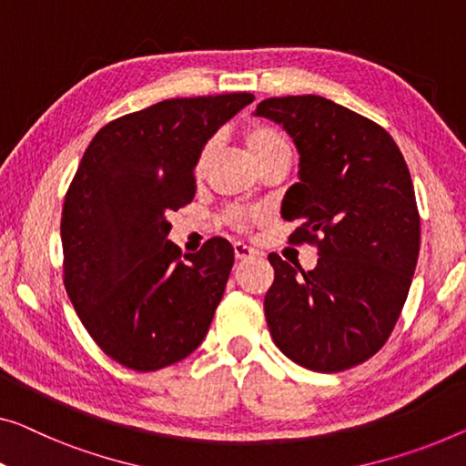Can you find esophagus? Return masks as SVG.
Returning <instances> with one entry per match:
<instances>
[{
    "label": "esophagus",
    "instance_id": "1",
    "mask_svg": "<svg viewBox=\"0 0 466 466\" xmlns=\"http://www.w3.org/2000/svg\"><path fill=\"white\" fill-rule=\"evenodd\" d=\"M259 251L253 247L245 245V242H234V257L236 259H248V257H257Z\"/></svg>",
    "mask_w": 466,
    "mask_h": 466
}]
</instances>
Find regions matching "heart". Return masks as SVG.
Returning <instances> with one entry per match:
<instances>
[{
	"label": "heart",
	"mask_w": 466,
	"mask_h": 466,
	"mask_svg": "<svg viewBox=\"0 0 466 466\" xmlns=\"http://www.w3.org/2000/svg\"><path fill=\"white\" fill-rule=\"evenodd\" d=\"M242 140L248 150V155L253 157V161L259 165V169L269 161H276L284 155H290L289 142L280 131L269 127V125L263 123H251L247 125L245 131H242ZM215 155V142H207L203 148L198 150L197 161H194V177L203 179L209 171L211 158ZM261 219V213L257 209H242V207H232V209L226 211V221L238 230H247L248 226L255 224V221Z\"/></svg>",
	"instance_id": "1"
}]
</instances>
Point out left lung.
I'll use <instances>...</instances> for the list:
<instances>
[{
	"mask_svg": "<svg viewBox=\"0 0 466 466\" xmlns=\"http://www.w3.org/2000/svg\"><path fill=\"white\" fill-rule=\"evenodd\" d=\"M255 115L293 137L299 182L280 213L299 221L290 240L320 255L305 272L269 253V332L303 368L347 370L385 345L410 290L420 247L410 171L380 125L322 96L268 98Z\"/></svg>",
	"mask_w": 466,
	"mask_h": 466,
	"instance_id": "1",
	"label": "left lung"
}]
</instances>
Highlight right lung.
I'll return each instance as SVG.
<instances>
[{"label": "right lung", "mask_w": 466, "mask_h": 466, "mask_svg": "<svg viewBox=\"0 0 466 466\" xmlns=\"http://www.w3.org/2000/svg\"><path fill=\"white\" fill-rule=\"evenodd\" d=\"M253 94L152 104L104 125L62 207L65 287L100 350L150 372L188 358L224 297L234 248L207 240L182 257L167 215L197 192L194 161Z\"/></svg>", "instance_id": "right-lung-1"}]
</instances>
